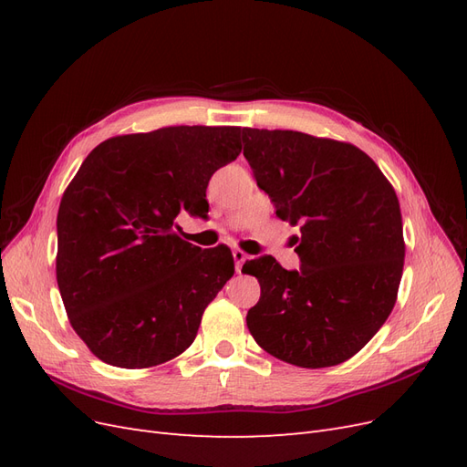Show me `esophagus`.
Returning a JSON list of instances; mask_svg holds the SVG:
<instances>
[{"instance_id": "obj_1", "label": "esophagus", "mask_w": 467, "mask_h": 467, "mask_svg": "<svg viewBox=\"0 0 467 467\" xmlns=\"http://www.w3.org/2000/svg\"><path fill=\"white\" fill-rule=\"evenodd\" d=\"M234 261H235V271L239 273L242 271V266H244V263L247 261V253L245 251H242V249H234Z\"/></svg>"}]
</instances>
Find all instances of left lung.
<instances>
[{"label": "left lung", "instance_id": "8db88e82", "mask_svg": "<svg viewBox=\"0 0 467 467\" xmlns=\"http://www.w3.org/2000/svg\"><path fill=\"white\" fill-rule=\"evenodd\" d=\"M244 155L275 202L302 223L300 271L247 261L261 298L247 327L268 355L302 368L355 357L398 300L405 242L398 194L357 146L294 130L244 129Z\"/></svg>", "mask_w": 467, "mask_h": 467}]
</instances>
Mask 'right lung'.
<instances>
[{"label":"right lung","mask_w":467,"mask_h":467,"mask_svg":"<svg viewBox=\"0 0 467 467\" xmlns=\"http://www.w3.org/2000/svg\"><path fill=\"white\" fill-rule=\"evenodd\" d=\"M239 126H167L109 138L81 163L58 208L56 280L74 331L119 368L187 350L206 306L234 275L225 245L177 234L179 212L206 216V187L234 161Z\"/></svg>","instance_id":"1"}]
</instances>
